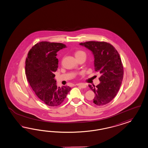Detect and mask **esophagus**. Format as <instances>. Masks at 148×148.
<instances>
[{
	"label": "esophagus",
	"mask_w": 148,
	"mask_h": 148,
	"mask_svg": "<svg viewBox=\"0 0 148 148\" xmlns=\"http://www.w3.org/2000/svg\"><path fill=\"white\" fill-rule=\"evenodd\" d=\"M76 85L80 86V87H81L82 88H86V86L85 84H77Z\"/></svg>",
	"instance_id": "esophagus-1"
}]
</instances>
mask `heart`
I'll use <instances>...</instances> for the list:
<instances>
[{
	"instance_id": "b5f03b06",
	"label": "heart",
	"mask_w": 148,
	"mask_h": 148,
	"mask_svg": "<svg viewBox=\"0 0 148 148\" xmlns=\"http://www.w3.org/2000/svg\"><path fill=\"white\" fill-rule=\"evenodd\" d=\"M83 54H85V53H84V52H82V51H77V52H75V57H76V56H79L80 55Z\"/></svg>"
}]
</instances>
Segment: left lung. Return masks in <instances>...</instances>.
<instances>
[{"label":"left lung","instance_id":"8db88e82","mask_svg":"<svg viewBox=\"0 0 148 148\" xmlns=\"http://www.w3.org/2000/svg\"><path fill=\"white\" fill-rule=\"evenodd\" d=\"M80 45L92 51L95 71L101 74L99 84L96 87L89 85L95 95L93 103L99 106L107 104L116 96L123 80V67L120 55L106 42L87 41Z\"/></svg>","mask_w":148,"mask_h":148}]
</instances>
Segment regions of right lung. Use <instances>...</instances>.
Listing matches in <instances>:
<instances>
[{"instance_id": "obj_1", "label": "right lung", "mask_w": 148, "mask_h": 148, "mask_svg": "<svg viewBox=\"0 0 148 148\" xmlns=\"http://www.w3.org/2000/svg\"><path fill=\"white\" fill-rule=\"evenodd\" d=\"M66 46L61 43L42 41L28 52L25 61V72L28 83L36 96L46 105L54 107L61 104L71 88H60L54 79L58 67L56 53Z\"/></svg>"}]
</instances>
